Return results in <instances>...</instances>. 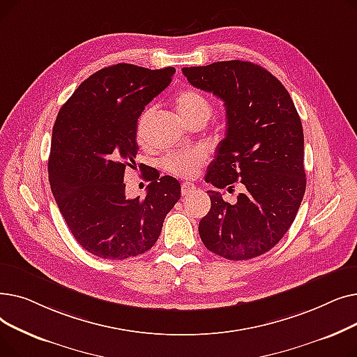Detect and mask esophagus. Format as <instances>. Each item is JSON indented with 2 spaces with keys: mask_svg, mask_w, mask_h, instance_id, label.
I'll list each match as a JSON object with an SVG mask.
<instances>
[{
  "mask_svg": "<svg viewBox=\"0 0 357 357\" xmlns=\"http://www.w3.org/2000/svg\"><path fill=\"white\" fill-rule=\"evenodd\" d=\"M195 186L191 183H182V188H181V194L182 197H190L191 194L195 192Z\"/></svg>",
  "mask_w": 357,
  "mask_h": 357,
  "instance_id": "esophagus-1",
  "label": "esophagus"
}]
</instances>
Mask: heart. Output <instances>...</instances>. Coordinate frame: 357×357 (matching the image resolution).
<instances>
[{"label": "heart", "instance_id": "1", "mask_svg": "<svg viewBox=\"0 0 357 357\" xmlns=\"http://www.w3.org/2000/svg\"><path fill=\"white\" fill-rule=\"evenodd\" d=\"M176 109L179 116L185 123H190L194 119L205 117L208 119L211 114V104L207 97L197 89L186 88L178 92L175 98ZM153 107H147L139 117L137 121V137L143 140L146 137L147 126L150 119L153 116ZM207 160V155L201 149H188V150H179L167 155L163 159V166L167 172L182 178H194L198 175L199 167Z\"/></svg>", "mask_w": 357, "mask_h": 357}]
</instances>
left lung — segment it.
<instances>
[{
    "instance_id": "1",
    "label": "left lung",
    "mask_w": 357,
    "mask_h": 357,
    "mask_svg": "<svg viewBox=\"0 0 357 357\" xmlns=\"http://www.w3.org/2000/svg\"><path fill=\"white\" fill-rule=\"evenodd\" d=\"M188 82L226 105L227 130L205 181L246 192L236 204L208 191L211 208L199 221L210 252L248 260L271 250L294 222L305 194L304 131L294 101L278 78L246 61L183 68Z\"/></svg>"
}]
</instances>
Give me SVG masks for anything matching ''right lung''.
I'll return each mask as SVG.
<instances>
[{
    "instance_id": "right-lung-1",
    "label": "right lung",
    "mask_w": 357,
    "mask_h": 357,
    "mask_svg": "<svg viewBox=\"0 0 357 357\" xmlns=\"http://www.w3.org/2000/svg\"><path fill=\"white\" fill-rule=\"evenodd\" d=\"M175 68L117 63L85 79L53 126L49 182L70 233L93 256L123 260L152 249L181 183L152 169L143 199L126 198L124 172L135 169L137 120L171 84ZM140 167V166H139ZM142 171V167H140Z\"/></svg>"
}]
</instances>
